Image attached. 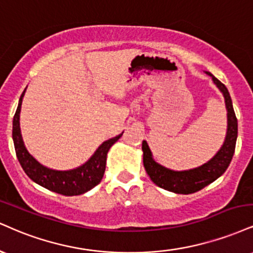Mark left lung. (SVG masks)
<instances>
[{"instance_id": "left-lung-1", "label": "left lung", "mask_w": 253, "mask_h": 253, "mask_svg": "<svg viewBox=\"0 0 253 253\" xmlns=\"http://www.w3.org/2000/svg\"><path fill=\"white\" fill-rule=\"evenodd\" d=\"M212 78L218 89L223 93L225 106L227 112V129L224 144L221 145L215 156L210 159L204 165L187 171H173V169L164 167L153 159L152 152L148 147L147 141H142V152H144V166L151 180L164 190L178 194H190L208 186L213 182L226 171L231 160H232L234 148H236L237 135H238V123L234 114L232 100L230 93L224 84H221L217 78L210 72H205Z\"/></svg>"}]
</instances>
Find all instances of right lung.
I'll list each match as a JSON object with an SVG mask.
<instances>
[{
  "mask_svg": "<svg viewBox=\"0 0 253 253\" xmlns=\"http://www.w3.org/2000/svg\"><path fill=\"white\" fill-rule=\"evenodd\" d=\"M26 89L23 90L22 95L20 97L19 106H17L16 113H15L13 120V140L15 151H16L17 159H19L23 171L40 186L53 191V192L63 194V196H79V194H84L87 191L92 190L94 186H96L101 181L106 169V160H107L109 148L121 138L124 132L114 136V138L103 141L97 147V150L94 152L93 156L84 165L79 166L77 169H68V171H57V169H48V167L40 164L29 153L23 142L22 134H21L20 113Z\"/></svg>",
  "mask_w": 253,
  "mask_h": 253,
  "instance_id": "right-lung-1",
  "label": "right lung"
}]
</instances>
